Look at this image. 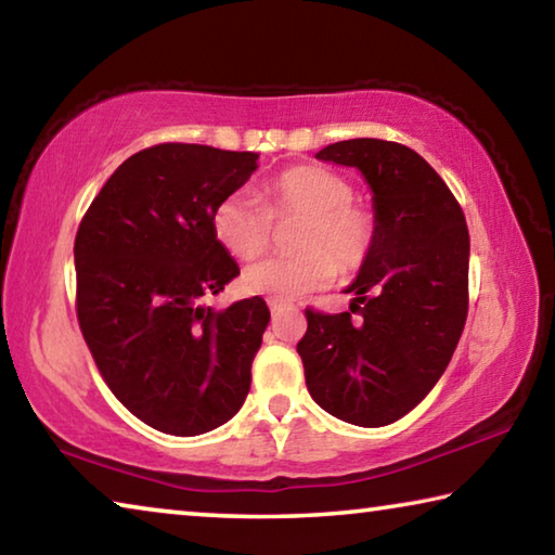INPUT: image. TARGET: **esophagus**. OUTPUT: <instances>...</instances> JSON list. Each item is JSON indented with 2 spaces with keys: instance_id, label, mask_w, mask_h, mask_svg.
<instances>
[{
  "instance_id": "1",
  "label": "esophagus",
  "mask_w": 555,
  "mask_h": 555,
  "mask_svg": "<svg viewBox=\"0 0 555 555\" xmlns=\"http://www.w3.org/2000/svg\"><path fill=\"white\" fill-rule=\"evenodd\" d=\"M267 304H269V311L274 313V315H279L281 311H286V308H291V304H286V300H279V298H269Z\"/></svg>"
}]
</instances>
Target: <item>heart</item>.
Returning <instances> with one entry per match:
<instances>
[{"mask_svg":"<svg viewBox=\"0 0 555 555\" xmlns=\"http://www.w3.org/2000/svg\"><path fill=\"white\" fill-rule=\"evenodd\" d=\"M354 188L323 166H294L264 185V205L232 193L212 212V232L232 257L257 259L271 242V218L304 215L291 257H271L242 274L244 291L294 300L337 274H354L377 242V215L352 201Z\"/></svg>","mask_w":555,"mask_h":555,"instance_id":"b5f03b06","label":"heart"}]
</instances>
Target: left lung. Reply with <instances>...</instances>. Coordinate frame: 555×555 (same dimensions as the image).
<instances>
[{
  "instance_id": "left-lung-1",
  "label": "left lung",
  "mask_w": 555,
  "mask_h": 555,
  "mask_svg": "<svg viewBox=\"0 0 555 555\" xmlns=\"http://www.w3.org/2000/svg\"><path fill=\"white\" fill-rule=\"evenodd\" d=\"M321 162L360 168L372 188L377 242L347 286L351 313L306 308L296 350L318 406L377 428L424 401L453 357L467 318L469 234L443 178L413 149L347 139Z\"/></svg>"
}]
</instances>
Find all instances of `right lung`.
<instances>
[{
	"instance_id": "1",
	"label": "right lung",
	"mask_w": 555,
	"mask_h": 555,
	"mask_svg": "<svg viewBox=\"0 0 555 555\" xmlns=\"http://www.w3.org/2000/svg\"><path fill=\"white\" fill-rule=\"evenodd\" d=\"M259 154L156 144L102 185L75 234V311L109 391L162 434L201 436L242 409L269 325L264 298L212 311L240 267L212 212Z\"/></svg>"
}]
</instances>
